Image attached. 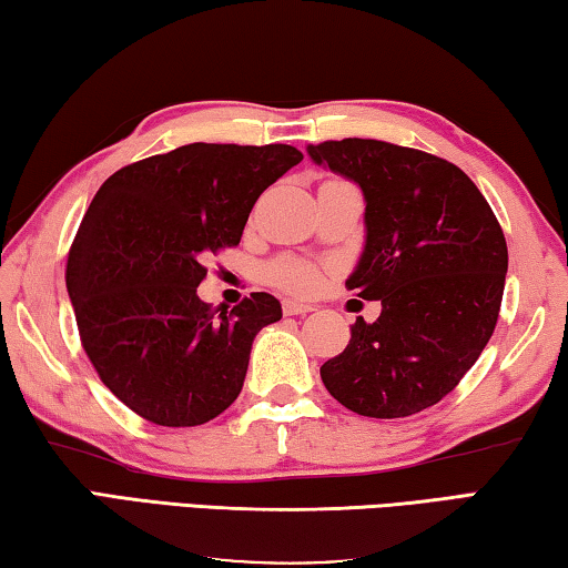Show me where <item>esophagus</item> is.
Masks as SVG:
<instances>
[{
    "label": "esophagus",
    "mask_w": 568,
    "mask_h": 568,
    "mask_svg": "<svg viewBox=\"0 0 568 568\" xmlns=\"http://www.w3.org/2000/svg\"><path fill=\"white\" fill-rule=\"evenodd\" d=\"M282 312H284V316H304V314H310L314 310L310 304H300V302L286 300V302H282Z\"/></svg>",
    "instance_id": "esophagus-1"
}]
</instances>
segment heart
Wrapping results in <instances>:
<instances>
[{"label": "heart", "instance_id": "b5f03b06", "mask_svg": "<svg viewBox=\"0 0 568 568\" xmlns=\"http://www.w3.org/2000/svg\"><path fill=\"white\" fill-rule=\"evenodd\" d=\"M266 278L274 286L292 294H312L316 286H320L322 272L320 266L312 262H304V258H292V256H282L274 258L272 264L266 266Z\"/></svg>", "mask_w": 568, "mask_h": 568}]
</instances>
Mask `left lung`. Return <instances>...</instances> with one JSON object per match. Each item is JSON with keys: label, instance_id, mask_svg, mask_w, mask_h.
<instances>
[{"label": "left lung", "instance_id": "obj_1", "mask_svg": "<svg viewBox=\"0 0 568 568\" xmlns=\"http://www.w3.org/2000/svg\"><path fill=\"white\" fill-rule=\"evenodd\" d=\"M366 199V246L346 290L382 302L324 362L336 402L372 419L429 409L479 359L499 320L509 252L489 202L459 166L379 139L310 146Z\"/></svg>", "mask_w": 568, "mask_h": 568}]
</instances>
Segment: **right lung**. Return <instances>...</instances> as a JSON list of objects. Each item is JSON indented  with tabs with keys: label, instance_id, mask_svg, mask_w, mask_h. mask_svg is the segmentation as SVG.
<instances>
[{
	"label": "right lung",
	"instance_id": "1",
	"mask_svg": "<svg viewBox=\"0 0 568 568\" xmlns=\"http://www.w3.org/2000/svg\"><path fill=\"white\" fill-rule=\"evenodd\" d=\"M304 154L290 144H184L99 186L67 256L79 339L119 402L159 426L212 422L242 392L252 342L282 320L272 294L232 312L199 300L204 262Z\"/></svg>",
	"mask_w": 568,
	"mask_h": 568
}]
</instances>
